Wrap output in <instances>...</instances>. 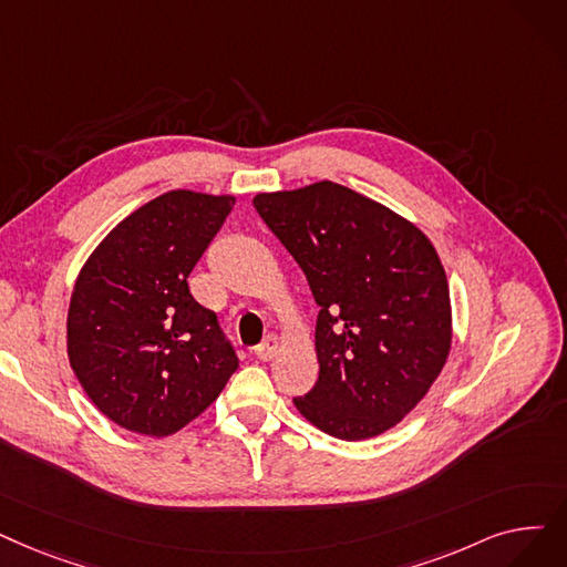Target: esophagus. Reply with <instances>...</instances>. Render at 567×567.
Masks as SVG:
<instances>
[{
  "instance_id": "esophagus-1",
  "label": "esophagus",
  "mask_w": 567,
  "mask_h": 567,
  "mask_svg": "<svg viewBox=\"0 0 567 567\" xmlns=\"http://www.w3.org/2000/svg\"><path fill=\"white\" fill-rule=\"evenodd\" d=\"M278 350H280V340H278L276 336H266L264 342L257 344V348H255V354H257V359H261V361H270V359H274V357L278 354Z\"/></svg>"
}]
</instances>
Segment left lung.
<instances>
[{"label":"left lung","mask_w":567,"mask_h":567,"mask_svg":"<svg viewBox=\"0 0 567 567\" xmlns=\"http://www.w3.org/2000/svg\"><path fill=\"white\" fill-rule=\"evenodd\" d=\"M252 204L319 306V378L293 405L319 431L350 442L396 426L452 348L450 285L433 243L405 217L331 181L264 192Z\"/></svg>","instance_id":"obj_1"}]
</instances>
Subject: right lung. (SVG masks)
I'll return each instance as SVG.
<instances>
[{
  "mask_svg": "<svg viewBox=\"0 0 567 567\" xmlns=\"http://www.w3.org/2000/svg\"><path fill=\"white\" fill-rule=\"evenodd\" d=\"M234 204L229 194L166 192L122 219L81 268L66 317L69 363L117 426L176 433L238 368L217 315L187 285Z\"/></svg>",
  "mask_w": 567,
  "mask_h": 567,
  "instance_id": "add662e5",
  "label": "right lung"
}]
</instances>
